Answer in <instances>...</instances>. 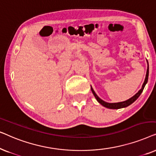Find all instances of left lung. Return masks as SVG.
<instances>
[{
  "instance_id": "8db88e82",
  "label": "left lung",
  "mask_w": 156,
  "mask_h": 156,
  "mask_svg": "<svg viewBox=\"0 0 156 156\" xmlns=\"http://www.w3.org/2000/svg\"><path fill=\"white\" fill-rule=\"evenodd\" d=\"M148 73H149V70H148V69H147V72H146V79H145V81L144 82V84H143L142 88L140 89L139 91H138V93H136L133 97H132L131 99L126 100L125 101H122V102H118V103H107V102L103 101V100L100 99V98L98 97L97 95V94L95 93V91L93 90V89L91 87V91H92L93 94L94 95V97L98 101V102H99L100 104H101L102 106H105L106 108H112V109H118V108H123V107H126V106L131 105V104L136 101V99H138V97L140 95V94L142 93L143 90H144L145 86H146L147 82H148Z\"/></svg>"
}]
</instances>
